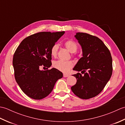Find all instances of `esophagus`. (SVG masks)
Listing matches in <instances>:
<instances>
[{
	"mask_svg": "<svg viewBox=\"0 0 125 125\" xmlns=\"http://www.w3.org/2000/svg\"><path fill=\"white\" fill-rule=\"evenodd\" d=\"M69 76V75L68 74H65V73L63 74V77H68Z\"/></svg>",
	"mask_w": 125,
	"mask_h": 125,
	"instance_id": "1",
	"label": "esophagus"
}]
</instances>
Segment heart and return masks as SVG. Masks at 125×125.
Segmentation results:
<instances>
[{"label":"heart","mask_w":125,"mask_h":125,"mask_svg":"<svg viewBox=\"0 0 125 125\" xmlns=\"http://www.w3.org/2000/svg\"><path fill=\"white\" fill-rule=\"evenodd\" d=\"M64 46L71 53L75 52L78 49V46L75 42L69 40L65 42ZM58 44H55L52 46L50 52L53 57H56L58 50ZM53 67L63 73H67L73 67V63L71 61H63L58 60L53 63Z\"/></svg>","instance_id":"obj_1"}]
</instances>
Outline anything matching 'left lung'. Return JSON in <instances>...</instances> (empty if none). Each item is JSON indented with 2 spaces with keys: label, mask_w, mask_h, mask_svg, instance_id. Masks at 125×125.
I'll use <instances>...</instances> for the list:
<instances>
[{
  "label": "left lung",
  "mask_w": 125,
  "mask_h": 125,
  "mask_svg": "<svg viewBox=\"0 0 125 125\" xmlns=\"http://www.w3.org/2000/svg\"><path fill=\"white\" fill-rule=\"evenodd\" d=\"M75 37L81 46L83 57L73 70L82 71L84 74L73 75L77 82L71 89L79 98L88 99L99 94L110 80L113 70L112 58L107 47L97 37L80 32Z\"/></svg>",
  "instance_id": "8db88e82"
}]
</instances>
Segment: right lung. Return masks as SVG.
<instances>
[{
  "mask_svg": "<svg viewBox=\"0 0 125 125\" xmlns=\"http://www.w3.org/2000/svg\"><path fill=\"white\" fill-rule=\"evenodd\" d=\"M64 31L40 32L23 39L13 55L15 81L25 94L32 99L40 100L48 96L63 73L55 68L41 70L43 65H52L50 50Z\"/></svg>",
  "mask_w": 125,
  "mask_h": 125,
  "instance_id": "add662e5",
  "label": "right lung"
}]
</instances>
